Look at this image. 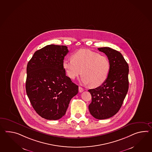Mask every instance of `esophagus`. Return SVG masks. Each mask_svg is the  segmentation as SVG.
<instances>
[{
	"mask_svg": "<svg viewBox=\"0 0 152 152\" xmlns=\"http://www.w3.org/2000/svg\"><path fill=\"white\" fill-rule=\"evenodd\" d=\"M78 91H79L80 93H81V92L83 91L84 89H83V88H82L81 87H78Z\"/></svg>",
	"mask_w": 152,
	"mask_h": 152,
	"instance_id": "esophagus-1",
	"label": "esophagus"
}]
</instances>
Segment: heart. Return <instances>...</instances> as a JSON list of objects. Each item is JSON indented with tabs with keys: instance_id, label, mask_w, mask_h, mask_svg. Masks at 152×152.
<instances>
[{
	"instance_id": "obj_1",
	"label": "heart",
	"mask_w": 152,
	"mask_h": 152,
	"mask_svg": "<svg viewBox=\"0 0 152 152\" xmlns=\"http://www.w3.org/2000/svg\"><path fill=\"white\" fill-rule=\"evenodd\" d=\"M63 67L70 78L75 80L82 74L83 84L97 88L107 80L111 63L105 56L88 50H81L73 54L72 59H65Z\"/></svg>"
}]
</instances>
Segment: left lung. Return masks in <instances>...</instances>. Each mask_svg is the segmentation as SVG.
<instances>
[{"label":"left lung","instance_id":"left-lung-1","mask_svg":"<svg viewBox=\"0 0 152 152\" xmlns=\"http://www.w3.org/2000/svg\"><path fill=\"white\" fill-rule=\"evenodd\" d=\"M111 63L107 80L101 86L88 90L91 95L89 112L95 118L105 119L115 115L120 110L129 89V65L122 54L110 47L98 48Z\"/></svg>","mask_w":152,"mask_h":152}]
</instances>
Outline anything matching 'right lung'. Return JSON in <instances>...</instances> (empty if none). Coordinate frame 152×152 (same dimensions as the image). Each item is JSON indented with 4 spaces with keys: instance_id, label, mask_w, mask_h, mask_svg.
<instances>
[{
    "instance_id": "1",
    "label": "right lung",
    "mask_w": 152,
    "mask_h": 152,
    "mask_svg": "<svg viewBox=\"0 0 152 152\" xmlns=\"http://www.w3.org/2000/svg\"><path fill=\"white\" fill-rule=\"evenodd\" d=\"M66 46L49 45L34 53L28 63L26 89L35 111L48 120L64 116L78 87L66 76L63 67Z\"/></svg>"
}]
</instances>
